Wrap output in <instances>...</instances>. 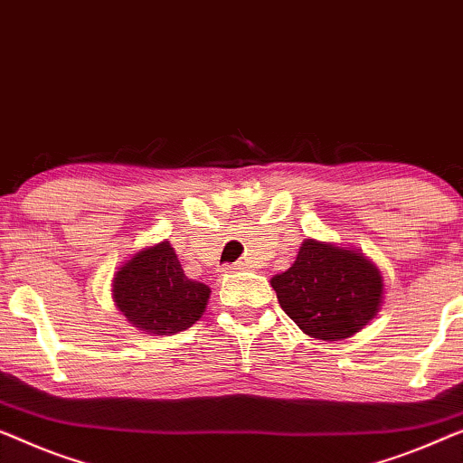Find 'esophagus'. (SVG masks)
<instances>
[{
  "label": "esophagus",
  "instance_id": "obj_1",
  "mask_svg": "<svg viewBox=\"0 0 463 463\" xmlns=\"http://www.w3.org/2000/svg\"><path fill=\"white\" fill-rule=\"evenodd\" d=\"M227 269H230V271H242L244 269V263H236V265L227 267Z\"/></svg>",
  "mask_w": 463,
  "mask_h": 463
}]
</instances>
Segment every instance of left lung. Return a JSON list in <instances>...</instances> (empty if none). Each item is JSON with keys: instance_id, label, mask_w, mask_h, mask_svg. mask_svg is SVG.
Segmentation results:
<instances>
[{"instance_id": "8db88e82", "label": "left lung", "mask_w": 463, "mask_h": 463, "mask_svg": "<svg viewBox=\"0 0 463 463\" xmlns=\"http://www.w3.org/2000/svg\"><path fill=\"white\" fill-rule=\"evenodd\" d=\"M281 309L317 340L359 332L382 303L380 271L357 250L305 240L292 267L271 279Z\"/></svg>"}]
</instances>
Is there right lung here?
I'll return each mask as SVG.
<instances>
[{"label": "right lung", "instance_id": "add662e5", "mask_svg": "<svg viewBox=\"0 0 463 463\" xmlns=\"http://www.w3.org/2000/svg\"><path fill=\"white\" fill-rule=\"evenodd\" d=\"M115 303L127 319L150 334H177L203 317L211 288L185 278L169 242L137 252L112 284Z\"/></svg>", "mask_w": 463, "mask_h": 463}]
</instances>
